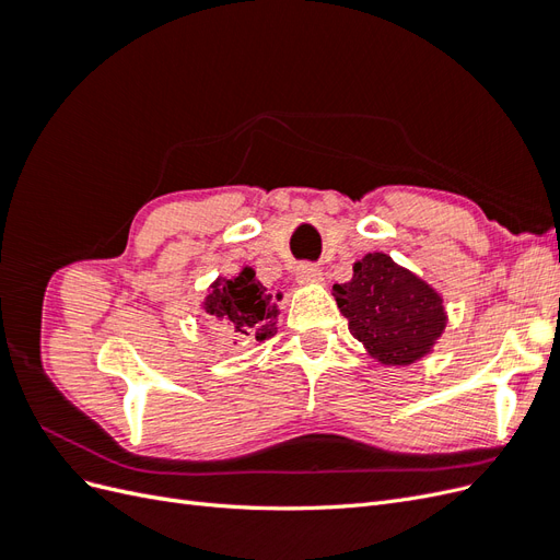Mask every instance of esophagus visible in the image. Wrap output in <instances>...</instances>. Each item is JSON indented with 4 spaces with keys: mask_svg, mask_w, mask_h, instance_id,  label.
<instances>
[{
    "mask_svg": "<svg viewBox=\"0 0 560 560\" xmlns=\"http://www.w3.org/2000/svg\"><path fill=\"white\" fill-rule=\"evenodd\" d=\"M296 280L301 284H315V282H322V270L317 266H311V264H303L299 266L296 270Z\"/></svg>",
    "mask_w": 560,
    "mask_h": 560,
    "instance_id": "obj_1",
    "label": "esophagus"
}]
</instances>
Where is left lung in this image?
<instances>
[{"label": "left lung", "instance_id": "left-lung-1", "mask_svg": "<svg viewBox=\"0 0 560 560\" xmlns=\"http://www.w3.org/2000/svg\"><path fill=\"white\" fill-rule=\"evenodd\" d=\"M334 296L350 334L381 364L425 358L446 327L442 296L383 252L354 264L352 280L334 284Z\"/></svg>", "mask_w": 560, "mask_h": 560}]
</instances>
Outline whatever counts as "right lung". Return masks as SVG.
Returning a JSON list of instances; mask_svg holds the SVG:
<instances>
[{
    "label": "right lung",
    "instance_id": "right-lung-1",
    "mask_svg": "<svg viewBox=\"0 0 560 560\" xmlns=\"http://www.w3.org/2000/svg\"><path fill=\"white\" fill-rule=\"evenodd\" d=\"M276 299H280V294ZM202 308L219 322H226L243 338L266 341L278 329V306L273 303V296L254 278V270L249 266H245L231 280L219 278L206 296Z\"/></svg>",
    "mask_w": 560,
    "mask_h": 560
}]
</instances>
